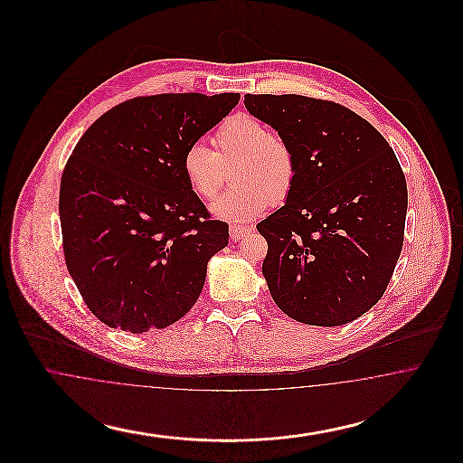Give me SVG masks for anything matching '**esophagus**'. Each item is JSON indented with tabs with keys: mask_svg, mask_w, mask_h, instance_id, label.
Listing matches in <instances>:
<instances>
[{
	"mask_svg": "<svg viewBox=\"0 0 463 463\" xmlns=\"http://www.w3.org/2000/svg\"><path fill=\"white\" fill-rule=\"evenodd\" d=\"M229 234H231V240H232V241H240L244 236L250 234V229H248V227H242V225H231Z\"/></svg>",
	"mask_w": 463,
	"mask_h": 463,
	"instance_id": "obj_1",
	"label": "esophagus"
}]
</instances>
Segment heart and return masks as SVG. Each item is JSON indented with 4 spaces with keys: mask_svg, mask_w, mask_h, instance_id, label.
<instances>
[{
    "mask_svg": "<svg viewBox=\"0 0 463 463\" xmlns=\"http://www.w3.org/2000/svg\"><path fill=\"white\" fill-rule=\"evenodd\" d=\"M215 149L201 142L182 155V174L199 198L212 199L221 191L225 172L232 168V187L210 210L229 222L260 217L267 206L287 201L297 180V157L287 140L269 132L250 114L229 116L213 135Z\"/></svg>",
    "mask_w": 463,
    "mask_h": 463,
    "instance_id": "obj_1",
    "label": "heart"
}]
</instances>
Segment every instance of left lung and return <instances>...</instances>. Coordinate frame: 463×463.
<instances>
[{
	"label": "left lung",
	"mask_w": 463,
	"mask_h": 463,
	"mask_svg": "<svg viewBox=\"0 0 463 463\" xmlns=\"http://www.w3.org/2000/svg\"><path fill=\"white\" fill-rule=\"evenodd\" d=\"M244 106L297 157L285 206L257 225L270 297L306 325L351 323L382 298L402 250L408 189L396 155L335 102L248 93Z\"/></svg>",
	"instance_id": "8db88e82"
}]
</instances>
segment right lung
<instances>
[{
    "label": "right lung",
    "instance_id": "right-lung-1",
    "mask_svg": "<svg viewBox=\"0 0 463 463\" xmlns=\"http://www.w3.org/2000/svg\"><path fill=\"white\" fill-rule=\"evenodd\" d=\"M240 93L137 97L102 114L76 144L59 196L67 270L104 325L166 328L196 304L208 260L229 242L182 174L184 151Z\"/></svg>",
    "mask_w": 463,
    "mask_h": 463
}]
</instances>
